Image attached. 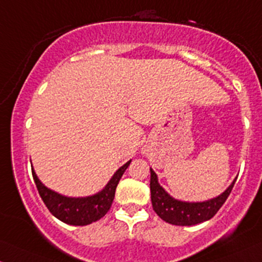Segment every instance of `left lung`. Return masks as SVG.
Here are the masks:
<instances>
[{
    "instance_id": "left-lung-1",
    "label": "left lung",
    "mask_w": 262,
    "mask_h": 262,
    "mask_svg": "<svg viewBox=\"0 0 262 262\" xmlns=\"http://www.w3.org/2000/svg\"><path fill=\"white\" fill-rule=\"evenodd\" d=\"M236 179L232 180L225 191L205 201H183L169 195L158 182V175L150 168L151 205L158 216L171 225L191 226L210 220L225 203Z\"/></svg>"
}]
</instances>
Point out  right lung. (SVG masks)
<instances>
[{
	"label": "right lung",
	"mask_w": 262,
	"mask_h": 262,
	"mask_svg": "<svg viewBox=\"0 0 262 262\" xmlns=\"http://www.w3.org/2000/svg\"><path fill=\"white\" fill-rule=\"evenodd\" d=\"M130 162L132 160H129L124 165L120 166L102 190L89 196L82 198H71L58 194L42 184L33 169L32 175L43 203L46 204L53 216L70 225L84 226L99 220L107 214L113 203L118 183Z\"/></svg>",
	"instance_id": "obj_1"
}]
</instances>
